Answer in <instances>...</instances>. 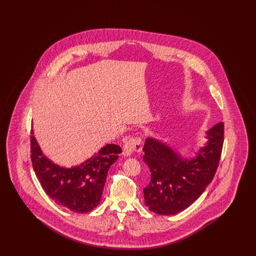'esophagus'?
Instances as JSON below:
<instances>
[{"label": "esophagus", "instance_id": "34e87169", "mask_svg": "<svg viewBox=\"0 0 256 256\" xmlns=\"http://www.w3.org/2000/svg\"><path fill=\"white\" fill-rule=\"evenodd\" d=\"M142 150V140L139 137L130 138L122 148V154L124 156H130L134 152H140Z\"/></svg>", "mask_w": 256, "mask_h": 256}]
</instances>
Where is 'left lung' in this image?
Masks as SVG:
<instances>
[{"label":"left lung","instance_id":"1","mask_svg":"<svg viewBox=\"0 0 256 256\" xmlns=\"http://www.w3.org/2000/svg\"><path fill=\"white\" fill-rule=\"evenodd\" d=\"M206 142L194 158L162 140L146 138L143 160L150 170V182L144 188L148 209L159 215H174L196 202L212 182L219 165L224 143V122L206 132Z\"/></svg>","mask_w":256,"mask_h":256}]
</instances>
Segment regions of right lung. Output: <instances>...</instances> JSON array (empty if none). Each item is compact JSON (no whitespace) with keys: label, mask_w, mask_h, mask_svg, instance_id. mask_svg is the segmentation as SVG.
Listing matches in <instances>:
<instances>
[{"label":"right lung","mask_w":256,"mask_h":256,"mask_svg":"<svg viewBox=\"0 0 256 256\" xmlns=\"http://www.w3.org/2000/svg\"><path fill=\"white\" fill-rule=\"evenodd\" d=\"M34 170L46 194L58 206L74 212L86 213L98 206L110 166L122 152L121 146L108 144L90 158L71 168L56 164L39 146L30 132Z\"/></svg>","instance_id":"add662e5"}]
</instances>
